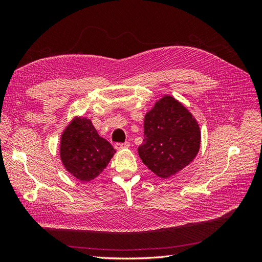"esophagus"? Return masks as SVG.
<instances>
[{
    "instance_id": "1",
    "label": "esophagus",
    "mask_w": 262,
    "mask_h": 262,
    "mask_svg": "<svg viewBox=\"0 0 262 262\" xmlns=\"http://www.w3.org/2000/svg\"><path fill=\"white\" fill-rule=\"evenodd\" d=\"M129 146H130L129 142H124V143H116V144H115V147H116V149H118V150L123 149V148H128Z\"/></svg>"
}]
</instances>
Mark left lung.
<instances>
[{"instance_id": "left-lung-1", "label": "left lung", "mask_w": 262, "mask_h": 262, "mask_svg": "<svg viewBox=\"0 0 262 262\" xmlns=\"http://www.w3.org/2000/svg\"><path fill=\"white\" fill-rule=\"evenodd\" d=\"M200 142L199 124L191 113L165 95L145 115L144 140L138 152L150 171L169 178L194 160Z\"/></svg>"}]
</instances>
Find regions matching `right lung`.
Masks as SVG:
<instances>
[{
  "label": "right lung",
  "instance_id": "obj_1",
  "mask_svg": "<svg viewBox=\"0 0 262 262\" xmlns=\"http://www.w3.org/2000/svg\"><path fill=\"white\" fill-rule=\"evenodd\" d=\"M116 153L92 121L75 117L61 134L60 157L66 169L83 182L96 178Z\"/></svg>",
  "mask_w": 262,
  "mask_h": 262
}]
</instances>
